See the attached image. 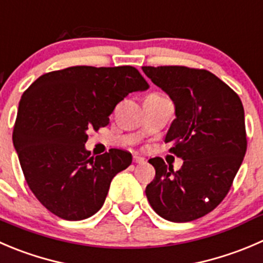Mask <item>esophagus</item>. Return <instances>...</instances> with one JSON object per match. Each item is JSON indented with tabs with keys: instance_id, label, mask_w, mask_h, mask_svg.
<instances>
[{
	"instance_id": "esophagus-1",
	"label": "esophagus",
	"mask_w": 263,
	"mask_h": 263,
	"mask_svg": "<svg viewBox=\"0 0 263 263\" xmlns=\"http://www.w3.org/2000/svg\"><path fill=\"white\" fill-rule=\"evenodd\" d=\"M134 162L137 163V164H144L146 160H145V158L140 157V155H134Z\"/></svg>"
}]
</instances>
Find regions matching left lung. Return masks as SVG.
Returning a JSON list of instances; mask_svg holds the SVG:
<instances>
[{
	"label": "left lung",
	"mask_w": 263,
	"mask_h": 263,
	"mask_svg": "<svg viewBox=\"0 0 263 263\" xmlns=\"http://www.w3.org/2000/svg\"><path fill=\"white\" fill-rule=\"evenodd\" d=\"M142 72L175 104L164 141L183 160L173 171L160 158L149 159L155 177L145 190L147 200L172 222L203 217L222 202L246 155L243 104L208 70L175 65L142 67Z\"/></svg>",
	"instance_id": "left-lung-1"
}]
</instances>
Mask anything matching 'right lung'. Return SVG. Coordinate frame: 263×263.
Listing matches in <instances>:
<instances>
[{"instance_id":"add662e5","label":"right lung","mask_w":263,"mask_h":263,"mask_svg":"<svg viewBox=\"0 0 263 263\" xmlns=\"http://www.w3.org/2000/svg\"><path fill=\"white\" fill-rule=\"evenodd\" d=\"M149 88L134 67H70L46 73L23 93L12 142L28 186L58 217L85 220L103 207L114 176L131 153L86 150L87 132L108 126L128 93Z\"/></svg>"}]
</instances>
